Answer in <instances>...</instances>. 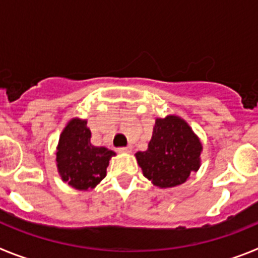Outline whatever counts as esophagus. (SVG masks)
<instances>
[{
    "instance_id": "34e87169",
    "label": "esophagus",
    "mask_w": 258,
    "mask_h": 258,
    "mask_svg": "<svg viewBox=\"0 0 258 258\" xmlns=\"http://www.w3.org/2000/svg\"><path fill=\"white\" fill-rule=\"evenodd\" d=\"M117 151L121 152V154H129V152H132V147L131 146H127V147H118Z\"/></svg>"
}]
</instances>
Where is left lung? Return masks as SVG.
I'll return each instance as SVG.
<instances>
[{"label":"left lung","mask_w":258,"mask_h":258,"mask_svg":"<svg viewBox=\"0 0 258 258\" xmlns=\"http://www.w3.org/2000/svg\"><path fill=\"white\" fill-rule=\"evenodd\" d=\"M203 146L190 125L178 116L156 118L146 151L136 154L143 175L155 186L174 187L187 181L200 166Z\"/></svg>","instance_id":"8db88e82"}]
</instances>
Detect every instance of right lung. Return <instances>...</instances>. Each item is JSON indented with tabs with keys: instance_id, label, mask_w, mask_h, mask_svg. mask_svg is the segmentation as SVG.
Here are the masks:
<instances>
[{
	"instance_id": "obj_1",
	"label": "right lung",
	"mask_w": 258,
	"mask_h": 258,
	"mask_svg": "<svg viewBox=\"0 0 258 258\" xmlns=\"http://www.w3.org/2000/svg\"><path fill=\"white\" fill-rule=\"evenodd\" d=\"M86 120L72 118L61 132L56 147V166L61 179L76 190L94 188L106 177L115 152L90 143Z\"/></svg>"
}]
</instances>
